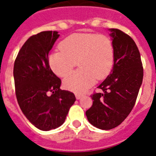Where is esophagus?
I'll use <instances>...</instances> for the list:
<instances>
[{
    "label": "esophagus",
    "instance_id": "34e87169",
    "mask_svg": "<svg viewBox=\"0 0 156 156\" xmlns=\"http://www.w3.org/2000/svg\"><path fill=\"white\" fill-rule=\"evenodd\" d=\"M83 95L82 94H76V98L77 99V100H79V99H80L81 98H82Z\"/></svg>",
    "mask_w": 156,
    "mask_h": 156
}]
</instances>
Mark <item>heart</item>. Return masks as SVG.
<instances>
[{"label":"heart","instance_id":"b5f03b06","mask_svg":"<svg viewBox=\"0 0 156 156\" xmlns=\"http://www.w3.org/2000/svg\"><path fill=\"white\" fill-rule=\"evenodd\" d=\"M60 51L48 56V64L59 77L68 75L78 61L80 69L63 81L67 90L83 93L94 84L95 80L105 78L114 63V48L108 37L94 34H73L59 44Z\"/></svg>","mask_w":156,"mask_h":156}]
</instances>
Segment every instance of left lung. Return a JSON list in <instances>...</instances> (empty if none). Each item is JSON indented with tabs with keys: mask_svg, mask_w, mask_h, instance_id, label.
<instances>
[{
	"mask_svg": "<svg viewBox=\"0 0 156 156\" xmlns=\"http://www.w3.org/2000/svg\"><path fill=\"white\" fill-rule=\"evenodd\" d=\"M114 48V63L109 75L98 87L102 93L91 95L93 105L86 115L90 124L101 129L119 126L133 109L143 80L140 52L131 37L109 29Z\"/></svg>",
	"mask_w": 156,
	"mask_h": 156,
	"instance_id": "8db88e82",
	"label": "left lung"
}]
</instances>
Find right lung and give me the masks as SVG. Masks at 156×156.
Listing matches in <instances>:
<instances>
[{
    "label": "right lung",
    "instance_id": "obj_1",
    "mask_svg": "<svg viewBox=\"0 0 156 156\" xmlns=\"http://www.w3.org/2000/svg\"><path fill=\"white\" fill-rule=\"evenodd\" d=\"M59 36L57 31H44L30 37L14 64L19 107L32 124L44 131L62 125L76 101L73 93L60 89L61 80L48 64V54Z\"/></svg>",
    "mask_w": 156,
    "mask_h": 156
}]
</instances>
